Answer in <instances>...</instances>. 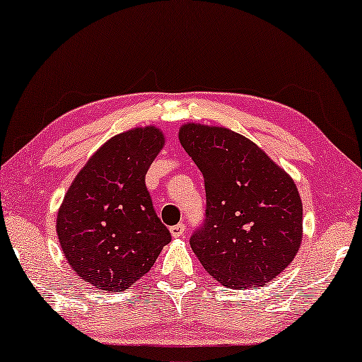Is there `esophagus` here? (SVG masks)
<instances>
[{"label":"esophagus","mask_w":362,"mask_h":362,"mask_svg":"<svg viewBox=\"0 0 362 362\" xmlns=\"http://www.w3.org/2000/svg\"><path fill=\"white\" fill-rule=\"evenodd\" d=\"M185 230H186V226L182 223L170 228V233H171V235H173V237H181L182 234H185Z\"/></svg>","instance_id":"34e87169"}]
</instances>
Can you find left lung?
Instances as JSON below:
<instances>
[{"instance_id":"8db88e82","label":"left lung","mask_w":362,"mask_h":362,"mask_svg":"<svg viewBox=\"0 0 362 362\" xmlns=\"http://www.w3.org/2000/svg\"><path fill=\"white\" fill-rule=\"evenodd\" d=\"M180 142L205 181V220L189 240L199 262L228 288L266 286L301 244L303 205L293 180L228 128L187 123Z\"/></svg>"}]
</instances>
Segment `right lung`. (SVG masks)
Returning a JSON list of instances; mask_svg holds the SVG:
<instances>
[{
  "mask_svg": "<svg viewBox=\"0 0 362 362\" xmlns=\"http://www.w3.org/2000/svg\"><path fill=\"white\" fill-rule=\"evenodd\" d=\"M163 144L156 127L114 136L65 194L57 213L59 242L70 268L96 288L132 287L171 240L146 187L147 170Z\"/></svg>",
  "mask_w": 362,
  "mask_h": 362,
  "instance_id": "right-lung-1",
  "label": "right lung"
}]
</instances>
